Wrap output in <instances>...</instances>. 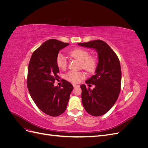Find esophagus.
<instances>
[{"label":"esophagus","instance_id":"1","mask_svg":"<svg viewBox=\"0 0 148 148\" xmlns=\"http://www.w3.org/2000/svg\"><path fill=\"white\" fill-rule=\"evenodd\" d=\"M73 87H74V88H76V87H79V86L78 84H73Z\"/></svg>","mask_w":148,"mask_h":148}]
</instances>
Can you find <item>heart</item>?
<instances>
[{
  "mask_svg": "<svg viewBox=\"0 0 148 148\" xmlns=\"http://www.w3.org/2000/svg\"><path fill=\"white\" fill-rule=\"evenodd\" d=\"M69 53L71 57L81 62L83 68L88 71L91 72L95 70L96 65V60L94 58L89 57V53L86 49L77 48L71 51ZM56 63L60 69L64 70L67 66L66 57L62 53H59L56 58ZM65 78L72 83H78L85 78V74L82 71H70L65 74Z\"/></svg>",
  "mask_w": 148,
  "mask_h": 148,
  "instance_id": "1",
  "label": "heart"
}]
</instances>
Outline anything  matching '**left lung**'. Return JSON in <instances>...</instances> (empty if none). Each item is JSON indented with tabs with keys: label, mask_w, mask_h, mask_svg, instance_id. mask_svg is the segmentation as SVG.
<instances>
[{
	"label": "left lung",
	"mask_w": 148,
	"mask_h": 148,
	"mask_svg": "<svg viewBox=\"0 0 148 148\" xmlns=\"http://www.w3.org/2000/svg\"><path fill=\"white\" fill-rule=\"evenodd\" d=\"M83 47L95 49L97 52L98 64L95 74L86 81L95 84L91 89L82 84V99L84 108L92 116H101L108 112L117 101L121 87L122 71L117 56L104 41L98 39L78 43Z\"/></svg>",
	"instance_id": "1"
}]
</instances>
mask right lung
Wrapping results in <instances>:
<instances>
[{
	"label": "right lung",
	"instance_id": "1",
	"mask_svg": "<svg viewBox=\"0 0 148 148\" xmlns=\"http://www.w3.org/2000/svg\"><path fill=\"white\" fill-rule=\"evenodd\" d=\"M69 45L54 39L47 40L33 52L28 65L27 86L30 96L40 110L52 117L64 112L73 89L65 79L62 88L53 86L59 78L57 56Z\"/></svg>",
	"mask_w": 148,
	"mask_h": 148
}]
</instances>
